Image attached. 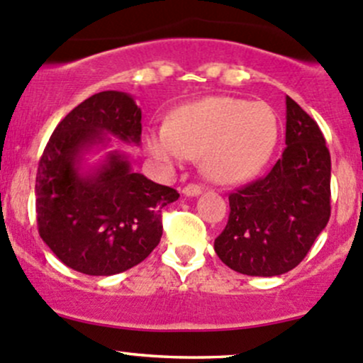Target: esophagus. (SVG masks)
I'll return each mask as SVG.
<instances>
[{
	"label": "esophagus",
	"mask_w": 363,
	"mask_h": 363,
	"mask_svg": "<svg viewBox=\"0 0 363 363\" xmlns=\"http://www.w3.org/2000/svg\"><path fill=\"white\" fill-rule=\"evenodd\" d=\"M182 193L186 194V196H198V194L201 193V186L200 184H188L184 189H182Z\"/></svg>",
	"instance_id": "obj_1"
}]
</instances>
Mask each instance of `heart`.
<instances>
[{"instance_id": "b5f03b06", "label": "heart", "mask_w": 363, "mask_h": 363, "mask_svg": "<svg viewBox=\"0 0 363 363\" xmlns=\"http://www.w3.org/2000/svg\"><path fill=\"white\" fill-rule=\"evenodd\" d=\"M277 140L278 118L266 102L207 97L179 108L169 127L152 128L147 147L165 165L201 158L207 177L233 184L257 174Z\"/></svg>"}]
</instances>
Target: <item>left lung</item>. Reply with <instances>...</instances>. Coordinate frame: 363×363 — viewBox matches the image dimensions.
I'll return each mask as SVG.
<instances>
[{
  "label": "left lung",
  "instance_id": "left-lung-1",
  "mask_svg": "<svg viewBox=\"0 0 363 363\" xmlns=\"http://www.w3.org/2000/svg\"><path fill=\"white\" fill-rule=\"evenodd\" d=\"M285 150L268 175L230 194L213 249L228 268L277 277L296 268L330 217V152L316 121L291 97Z\"/></svg>",
  "mask_w": 363,
  "mask_h": 363
}]
</instances>
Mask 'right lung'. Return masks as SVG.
<instances>
[{"mask_svg": "<svg viewBox=\"0 0 363 363\" xmlns=\"http://www.w3.org/2000/svg\"><path fill=\"white\" fill-rule=\"evenodd\" d=\"M140 108L128 94L99 91L53 130L36 174V219L43 242L66 266L109 277L143 262L160 243L162 211L179 198L169 186L132 172L123 152H109L82 172L83 151L109 140L139 144Z\"/></svg>", "mask_w": 363, "mask_h": 363, "instance_id": "1", "label": "right lung"}]
</instances>
